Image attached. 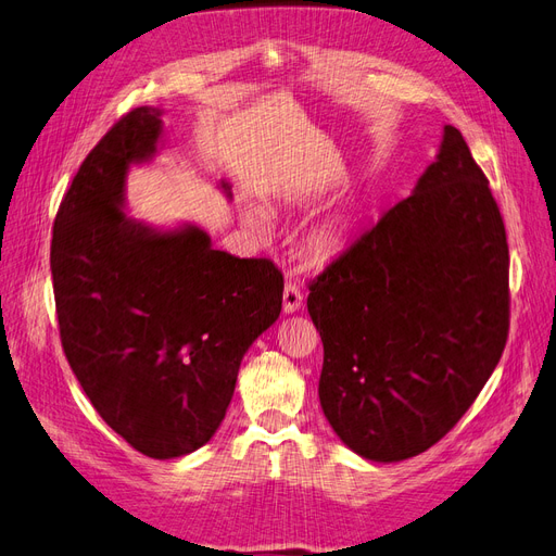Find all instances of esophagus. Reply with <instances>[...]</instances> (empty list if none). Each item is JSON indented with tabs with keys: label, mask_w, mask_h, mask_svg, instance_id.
Segmentation results:
<instances>
[{
	"label": "esophagus",
	"mask_w": 556,
	"mask_h": 556,
	"mask_svg": "<svg viewBox=\"0 0 556 556\" xmlns=\"http://www.w3.org/2000/svg\"><path fill=\"white\" fill-rule=\"evenodd\" d=\"M301 306H304V292L299 290L296 282H288L282 290V313L292 315L301 311Z\"/></svg>",
	"instance_id": "1"
}]
</instances>
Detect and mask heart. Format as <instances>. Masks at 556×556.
Returning a JSON list of instances; mask_svg holds the SVG:
<instances>
[{"label": "heart", "instance_id": "b5f03b06", "mask_svg": "<svg viewBox=\"0 0 556 556\" xmlns=\"http://www.w3.org/2000/svg\"><path fill=\"white\" fill-rule=\"evenodd\" d=\"M243 223L257 233H266L268 227H271V217L268 213L257 206V204H250L243 211ZM348 243V231L345 225L339 220V217H333V220H325L319 223L315 229L308 231L306 237V248L315 260H333L336 255H341L343 248Z\"/></svg>", "mask_w": 556, "mask_h": 556}]
</instances>
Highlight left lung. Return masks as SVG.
<instances>
[{
	"mask_svg": "<svg viewBox=\"0 0 556 556\" xmlns=\"http://www.w3.org/2000/svg\"><path fill=\"white\" fill-rule=\"evenodd\" d=\"M508 241L452 125L439 155L311 285L319 406L359 457L403 462L459 422L508 339Z\"/></svg>",
	"mask_w": 556,
	"mask_h": 556,
	"instance_id": "1",
	"label": "left lung"
}]
</instances>
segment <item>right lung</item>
I'll use <instances>...</instances> for the list:
<instances>
[{
  "mask_svg": "<svg viewBox=\"0 0 556 556\" xmlns=\"http://www.w3.org/2000/svg\"><path fill=\"white\" fill-rule=\"evenodd\" d=\"M162 115L129 111L80 164L50 271L64 355L94 410L146 457L174 459L220 427L243 355L280 315L282 274L215 250L192 223L127 215L129 169L157 155Z\"/></svg>",
  "mask_w": 556,
  "mask_h": 556,
  "instance_id": "right-lung-1",
  "label": "right lung"
}]
</instances>
